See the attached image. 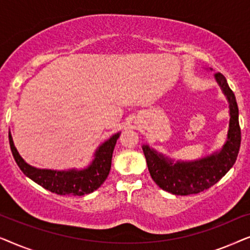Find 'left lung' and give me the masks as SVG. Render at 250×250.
I'll list each match as a JSON object with an SVG mask.
<instances>
[{
	"label": "left lung",
	"instance_id": "left-lung-1",
	"mask_svg": "<svg viewBox=\"0 0 250 250\" xmlns=\"http://www.w3.org/2000/svg\"><path fill=\"white\" fill-rule=\"evenodd\" d=\"M210 70H213L210 68ZM218 86L229 102V129L227 140L221 149L196 160H175L157 151L149 145H143L150 175L157 186L177 196L199 193L217 183L234 165L241 142L239 126V109L234 93L221 73L214 74Z\"/></svg>",
	"mask_w": 250,
	"mask_h": 250
}]
</instances>
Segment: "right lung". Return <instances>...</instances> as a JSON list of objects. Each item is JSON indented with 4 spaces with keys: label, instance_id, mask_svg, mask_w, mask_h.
Here are the masks:
<instances>
[{
    "label": "right lung",
    "instance_id": "1",
    "mask_svg": "<svg viewBox=\"0 0 250 250\" xmlns=\"http://www.w3.org/2000/svg\"><path fill=\"white\" fill-rule=\"evenodd\" d=\"M121 132L115 133L107 141L101 143L94 151V156L90 165L85 168H70L64 170L37 168L27 164L13 143L12 135L9 132V142L13 158L17 165L27 177L40 184L44 189L62 196H84L93 192L109 175L111 167L112 152Z\"/></svg>",
    "mask_w": 250,
    "mask_h": 250
}]
</instances>
